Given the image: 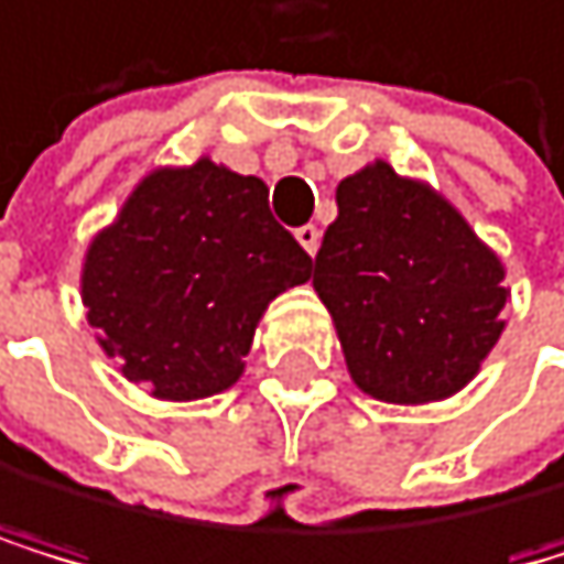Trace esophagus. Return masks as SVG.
Masks as SVG:
<instances>
[{"label": "esophagus", "instance_id": "1", "mask_svg": "<svg viewBox=\"0 0 564 564\" xmlns=\"http://www.w3.org/2000/svg\"><path fill=\"white\" fill-rule=\"evenodd\" d=\"M296 240L303 243L306 254L314 258V254H317V247H321V229H317V226H300V229H296Z\"/></svg>", "mask_w": 564, "mask_h": 564}]
</instances>
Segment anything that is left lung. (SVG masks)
I'll list each match as a JSON object with an SVG mask.
<instances>
[{"mask_svg": "<svg viewBox=\"0 0 564 564\" xmlns=\"http://www.w3.org/2000/svg\"><path fill=\"white\" fill-rule=\"evenodd\" d=\"M314 258L348 373L366 394L422 404L457 394L502 335V264L446 198L373 163L338 184Z\"/></svg>", "mask_w": 564, "mask_h": 564, "instance_id": "obj_1", "label": "left lung"}]
</instances>
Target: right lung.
Wrapping results in <instances>:
<instances>
[{
    "mask_svg": "<svg viewBox=\"0 0 564 564\" xmlns=\"http://www.w3.org/2000/svg\"><path fill=\"white\" fill-rule=\"evenodd\" d=\"M310 271L264 181L198 160L149 174L89 243L83 303L128 380L195 401L240 380L264 306Z\"/></svg>",
    "mask_w": 564,
    "mask_h": 564,
    "instance_id": "1",
    "label": "right lung"
}]
</instances>
